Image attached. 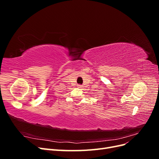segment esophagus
I'll return each instance as SVG.
<instances>
[{
  "label": "esophagus",
  "instance_id": "obj_1",
  "mask_svg": "<svg viewBox=\"0 0 159 159\" xmlns=\"http://www.w3.org/2000/svg\"><path fill=\"white\" fill-rule=\"evenodd\" d=\"M78 88H81V87H82V85H80V84H79V85H78Z\"/></svg>",
  "mask_w": 159,
  "mask_h": 159
}]
</instances>
